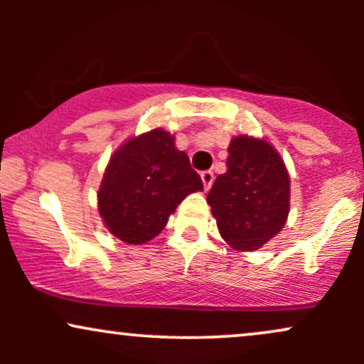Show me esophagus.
Segmentation results:
<instances>
[{
  "label": "esophagus",
  "mask_w": 364,
  "mask_h": 364,
  "mask_svg": "<svg viewBox=\"0 0 364 364\" xmlns=\"http://www.w3.org/2000/svg\"><path fill=\"white\" fill-rule=\"evenodd\" d=\"M200 178H202L203 188H205V191L210 190L212 183H214V173H212V171H203V173L200 174Z\"/></svg>",
  "instance_id": "1"
}]
</instances>
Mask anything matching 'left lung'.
<instances>
[{
    "mask_svg": "<svg viewBox=\"0 0 364 364\" xmlns=\"http://www.w3.org/2000/svg\"><path fill=\"white\" fill-rule=\"evenodd\" d=\"M289 174L282 157L263 139L240 135L229 144L228 171L207 195L220 236L237 252L262 248L289 214Z\"/></svg>",
    "mask_w": 364,
    "mask_h": 364,
    "instance_id": "1",
    "label": "left lung"
}]
</instances>
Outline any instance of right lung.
<instances>
[{
	"instance_id": "right-lung-1",
	"label": "right lung",
	"mask_w": 364,
	"mask_h": 364,
	"mask_svg": "<svg viewBox=\"0 0 364 364\" xmlns=\"http://www.w3.org/2000/svg\"><path fill=\"white\" fill-rule=\"evenodd\" d=\"M190 159L162 128L124 141L112 154L99 188V214L111 235L144 245L168 224L190 193L202 191Z\"/></svg>"
}]
</instances>
